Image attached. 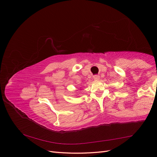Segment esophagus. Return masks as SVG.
<instances>
[{
  "label": "esophagus",
  "instance_id": "34e87169",
  "mask_svg": "<svg viewBox=\"0 0 157 157\" xmlns=\"http://www.w3.org/2000/svg\"><path fill=\"white\" fill-rule=\"evenodd\" d=\"M93 78H94V80H98V79H100V76L99 75H94V77H93Z\"/></svg>",
  "mask_w": 157,
  "mask_h": 157
}]
</instances>
